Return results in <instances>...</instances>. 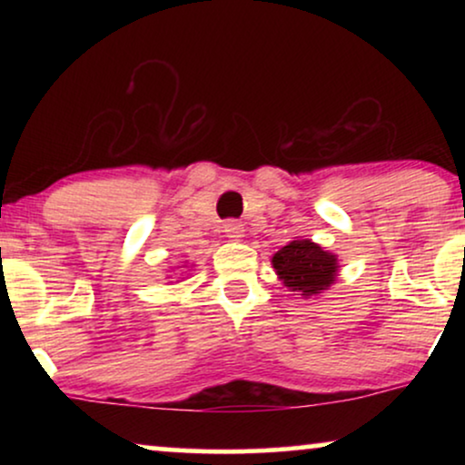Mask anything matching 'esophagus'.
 Listing matches in <instances>:
<instances>
[{
    "instance_id": "34e87169",
    "label": "esophagus",
    "mask_w": 465,
    "mask_h": 465,
    "mask_svg": "<svg viewBox=\"0 0 465 465\" xmlns=\"http://www.w3.org/2000/svg\"><path fill=\"white\" fill-rule=\"evenodd\" d=\"M224 232H226V237L231 239V241H241L245 237V228H243V224H241V222H237V220H228V222H224Z\"/></svg>"
}]
</instances>
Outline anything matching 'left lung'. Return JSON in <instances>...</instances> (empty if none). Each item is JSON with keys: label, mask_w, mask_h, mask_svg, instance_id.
<instances>
[{"label": "left lung", "mask_w": 465, "mask_h": 465, "mask_svg": "<svg viewBox=\"0 0 465 465\" xmlns=\"http://www.w3.org/2000/svg\"><path fill=\"white\" fill-rule=\"evenodd\" d=\"M277 279L302 298H317L339 279V256L311 239L294 237L271 258Z\"/></svg>", "instance_id": "obj_1"}]
</instances>
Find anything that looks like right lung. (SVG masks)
I'll list each match as a JSON object with an SVG mask.
<instances>
[{
    "instance_id": "right-lung-1",
    "label": "right lung",
    "mask_w": 465,
    "mask_h": 465,
    "mask_svg": "<svg viewBox=\"0 0 465 465\" xmlns=\"http://www.w3.org/2000/svg\"><path fill=\"white\" fill-rule=\"evenodd\" d=\"M182 269H186V266H182ZM188 271H190V269H188ZM182 279H183V277H180V282H182Z\"/></svg>"
}]
</instances>
